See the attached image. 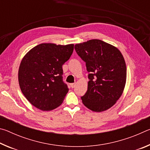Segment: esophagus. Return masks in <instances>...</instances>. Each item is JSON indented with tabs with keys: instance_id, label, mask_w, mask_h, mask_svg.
I'll return each instance as SVG.
<instances>
[{
	"instance_id": "esophagus-1",
	"label": "esophagus",
	"mask_w": 150,
	"mask_h": 150,
	"mask_svg": "<svg viewBox=\"0 0 150 150\" xmlns=\"http://www.w3.org/2000/svg\"><path fill=\"white\" fill-rule=\"evenodd\" d=\"M75 83H71V84H70V87L73 88L75 87Z\"/></svg>"
}]
</instances>
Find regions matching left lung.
<instances>
[{
    "label": "left lung",
    "instance_id": "1",
    "mask_svg": "<svg viewBox=\"0 0 150 150\" xmlns=\"http://www.w3.org/2000/svg\"><path fill=\"white\" fill-rule=\"evenodd\" d=\"M75 50L86 63L88 88L81 98L94 112L108 110L123 93L126 80V63L116 47L100 40L75 45Z\"/></svg>",
    "mask_w": 150,
    "mask_h": 150
}]
</instances>
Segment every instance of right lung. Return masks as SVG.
Returning a JSON list of instances; mask_svg holds the SVG:
<instances>
[{"label":"right lung","mask_w":150,"mask_h":150,"mask_svg":"<svg viewBox=\"0 0 150 150\" xmlns=\"http://www.w3.org/2000/svg\"><path fill=\"white\" fill-rule=\"evenodd\" d=\"M74 45L41 44L27 53L20 63V89L33 106L44 111L62 103L69 88L63 81L62 66L72 55Z\"/></svg>","instance_id":"1"}]
</instances>
